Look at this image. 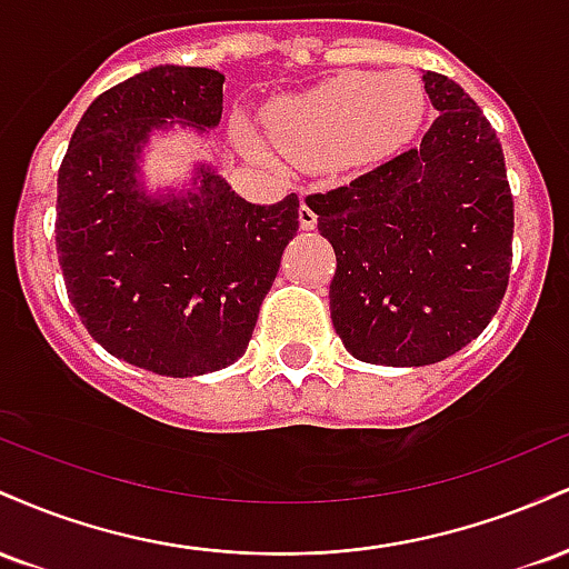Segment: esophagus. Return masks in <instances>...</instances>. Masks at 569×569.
<instances>
[{"mask_svg": "<svg viewBox=\"0 0 569 569\" xmlns=\"http://www.w3.org/2000/svg\"><path fill=\"white\" fill-rule=\"evenodd\" d=\"M316 224H318L316 211H312V208L302 200V206H299V227H302V230H316Z\"/></svg>", "mask_w": 569, "mask_h": 569, "instance_id": "1", "label": "esophagus"}]
</instances>
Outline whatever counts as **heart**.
<instances>
[{"mask_svg": "<svg viewBox=\"0 0 569 569\" xmlns=\"http://www.w3.org/2000/svg\"><path fill=\"white\" fill-rule=\"evenodd\" d=\"M426 112L422 84L409 71L342 74L302 96L286 98L267 112L272 141L305 166H363L407 143ZM248 152L262 154L264 141L238 128Z\"/></svg>", "mask_w": 569, "mask_h": 569, "instance_id": "1", "label": "heart"}]
</instances>
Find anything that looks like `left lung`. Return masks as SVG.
Here are the masks:
<instances>
[{
  "label": "left lung",
  "mask_w": 569,
  "mask_h": 569,
  "mask_svg": "<svg viewBox=\"0 0 569 569\" xmlns=\"http://www.w3.org/2000/svg\"><path fill=\"white\" fill-rule=\"evenodd\" d=\"M422 82L439 117L420 147L307 198L337 253L331 323L350 356L382 367L439 363L479 337L513 257L498 136L455 80Z\"/></svg>",
  "instance_id": "left-lung-1"
}]
</instances>
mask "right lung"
Here are the masks:
<instances>
[{"instance_id": "right-lung-1", "label": "right lung", "mask_w": 569, "mask_h": 569, "mask_svg": "<svg viewBox=\"0 0 569 569\" xmlns=\"http://www.w3.org/2000/svg\"><path fill=\"white\" fill-rule=\"evenodd\" d=\"M221 84L217 69L173 63L114 84L82 114L58 171L56 248L71 305L103 350L154 375L238 361L299 230L297 194L257 206L208 162L189 187L143 184L149 139L208 136Z\"/></svg>"}]
</instances>
